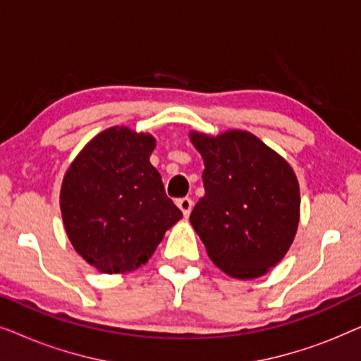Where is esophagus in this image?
Instances as JSON below:
<instances>
[{"mask_svg": "<svg viewBox=\"0 0 361 361\" xmlns=\"http://www.w3.org/2000/svg\"><path fill=\"white\" fill-rule=\"evenodd\" d=\"M177 207L182 210L184 216H189L192 212V207H194V202H192V199H189V197H184V199L177 200Z\"/></svg>", "mask_w": 361, "mask_h": 361, "instance_id": "1", "label": "esophagus"}]
</instances>
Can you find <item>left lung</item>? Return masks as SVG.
<instances>
[{
    "instance_id": "left-lung-1",
    "label": "left lung",
    "mask_w": 361,
    "mask_h": 361,
    "mask_svg": "<svg viewBox=\"0 0 361 361\" xmlns=\"http://www.w3.org/2000/svg\"><path fill=\"white\" fill-rule=\"evenodd\" d=\"M204 157L205 195L190 224L231 278L255 279L284 258L299 224V184L279 154L248 131L190 133Z\"/></svg>"
}]
</instances>
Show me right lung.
<instances>
[{"instance_id":"1","label":"right lung","mask_w":361,"mask_h":361,"mask_svg":"<svg viewBox=\"0 0 361 361\" xmlns=\"http://www.w3.org/2000/svg\"><path fill=\"white\" fill-rule=\"evenodd\" d=\"M156 142L125 126L108 128L83 147L61 190L63 225L73 248L102 273L145 264L182 212L149 162Z\"/></svg>"}]
</instances>
